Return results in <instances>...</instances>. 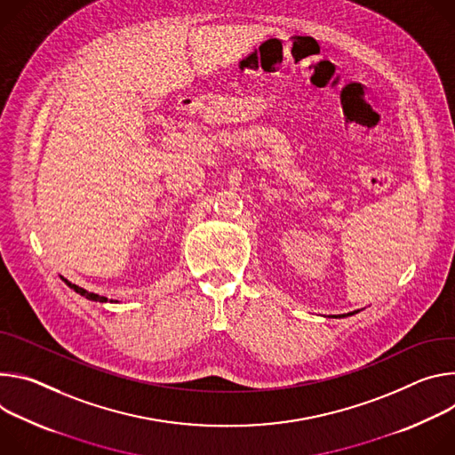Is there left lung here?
Segmentation results:
<instances>
[{
    "label": "left lung",
    "mask_w": 455,
    "mask_h": 455,
    "mask_svg": "<svg viewBox=\"0 0 455 455\" xmlns=\"http://www.w3.org/2000/svg\"><path fill=\"white\" fill-rule=\"evenodd\" d=\"M356 313H360V311H352V313H347V315H338L336 318H345V316H352V315H356Z\"/></svg>",
    "instance_id": "8db88e82"
}]
</instances>
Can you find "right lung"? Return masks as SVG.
Listing matches in <instances>:
<instances>
[{"label": "right lung", "mask_w": 455, "mask_h": 455, "mask_svg": "<svg viewBox=\"0 0 455 455\" xmlns=\"http://www.w3.org/2000/svg\"><path fill=\"white\" fill-rule=\"evenodd\" d=\"M61 278H63V276H61ZM63 280H65V283H67L70 289H74L76 292H79L81 296H84V298H88V299H92V301H100V304H103V301H108L107 296H99V294H95V292H88L86 289H83V287H79V285L68 282L67 278H63ZM110 301H112V299H110Z\"/></svg>", "instance_id": "1"}]
</instances>
